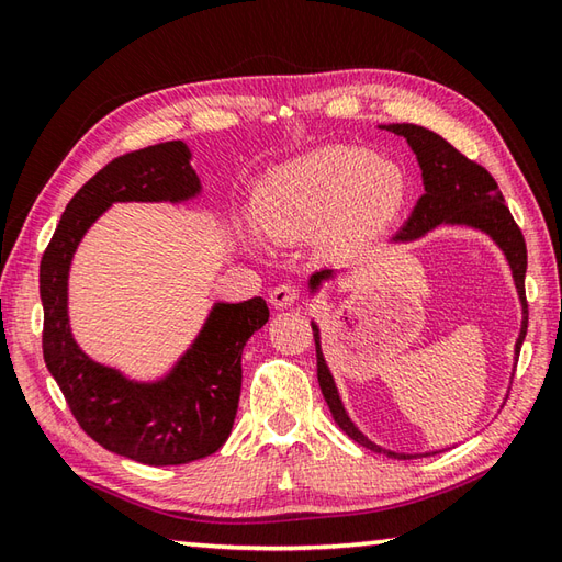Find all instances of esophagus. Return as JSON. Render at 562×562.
<instances>
[{"label": "esophagus", "mask_w": 562, "mask_h": 562, "mask_svg": "<svg viewBox=\"0 0 562 562\" xmlns=\"http://www.w3.org/2000/svg\"><path fill=\"white\" fill-rule=\"evenodd\" d=\"M296 302H300V290L292 288V284H278V288L270 292V304L274 308H290Z\"/></svg>", "instance_id": "obj_1"}]
</instances>
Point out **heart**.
<instances>
[{"instance_id":"heart-1","label":"heart","mask_w":562,"mask_h":562,"mask_svg":"<svg viewBox=\"0 0 562 562\" xmlns=\"http://www.w3.org/2000/svg\"><path fill=\"white\" fill-rule=\"evenodd\" d=\"M411 181L398 164L381 161L372 149L333 145L262 176L254 214L262 234L290 244L318 236L328 254H350L384 234L403 212ZM246 244L266 250L258 229Z\"/></svg>"}]
</instances>
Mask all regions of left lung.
<instances>
[{
	"label": "left lung",
	"mask_w": 562,
	"mask_h": 562,
	"mask_svg": "<svg viewBox=\"0 0 562 562\" xmlns=\"http://www.w3.org/2000/svg\"><path fill=\"white\" fill-rule=\"evenodd\" d=\"M381 130L405 137L411 149L415 151L417 164L423 171L425 193L417 200L413 207L408 222L401 226V232L391 238L393 244L415 241V238L425 236L429 229H435L439 224L449 226H471L487 234L503 250L512 278H515V288L521 302V330L515 345V355L519 357L521 342L527 338V324H529V306H527V292H524V278H527V244H524L521 229L517 222L512 220L509 207L505 205L503 195H499L495 178L487 173L483 166H479L471 159H465L459 149H453L445 137L420 125L411 123H393L381 125ZM336 270H321L308 278V292L316 294L321 284L336 278ZM314 340H316V372H318V386L328 408L333 413V420L338 423L345 435L352 437L357 445L372 449L376 453H386L391 459H420L429 457V453L439 451H425V453H405V451H391L374 445L372 439L364 437L357 425L350 420L348 411L340 401V393L336 381H333L330 369L326 364L324 350H321V330L312 321Z\"/></svg>",
	"instance_id": "1"
}]
</instances>
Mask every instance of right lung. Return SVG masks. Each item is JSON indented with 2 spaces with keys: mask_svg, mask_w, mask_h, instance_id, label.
Here are the masks:
<instances>
[{
  "mask_svg": "<svg viewBox=\"0 0 562 562\" xmlns=\"http://www.w3.org/2000/svg\"><path fill=\"white\" fill-rule=\"evenodd\" d=\"M181 139L130 151L69 200L41 260L43 357L83 432L147 465H178L217 451L234 427L246 340L268 324L266 300L217 302L193 345L157 381H137L83 352L69 326V268L83 234L113 202H186L200 178Z\"/></svg>",
  "mask_w": 562,
  "mask_h": 562,
  "instance_id": "right-lung-1",
  "label": "right lung"
}]
</instances>
